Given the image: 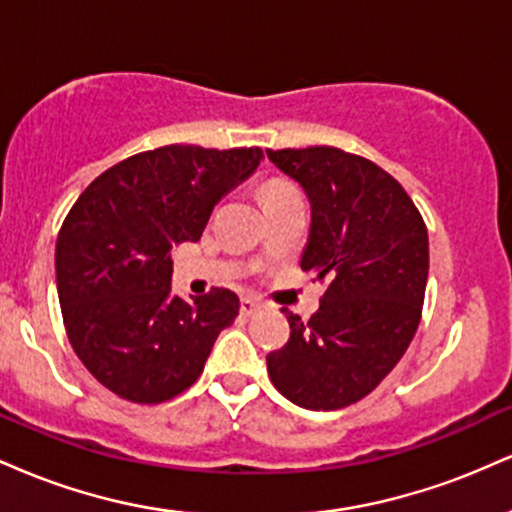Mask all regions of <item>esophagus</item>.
<instances>
[{
    "instance_id": "34e87169",
    "label": "esophagus",
    "mask_w": 512,
    "mask_h": 512,
    "mask_svg": "<svg viewBox=\"0 0 512 512\" xmlns=\"http://www.w3.org/2000/svg\"><path fill=\"white\" fill-rule=\"evenodd\" d=\"M257 310H260V301H257V298H252V296L240 298V313H243L245 317L255 315Z\"/></svg>"
}]
</instances>
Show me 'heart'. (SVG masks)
I'll return each mask as SVG.
<instances>
[{"instance_id":"1","label":"heart","mask_w":512,"mask_h":512,"mask_svg":"<svg viewBox=\"0 0 512 512\" xmlns=\"http://www.w3.org/2000/svg\"><path fill=\"white\" fill-rule=\"evenodd\" d=\"M291 192H296L291 185H286V182H276V185H272V187H269V190H267V197L291 195Z\"/></svg>"}]
</instances>
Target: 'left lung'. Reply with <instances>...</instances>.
<instances>
[{"label": "left lung", "instance_id": "8db88e82", "mask_svg": "<svg viewBox=\"0 0 512 512\" xmlns=\"http://www.w3.org/2000/svg\"><path fill=\"white\" fill-rule=\"evenodd\" d=\"M267 156L310 199L301 267L327 284L308 322L284 310L291 337L267 354L269 378L303 409L349 407L414 339L428 279L426 223L404 187L368 158L334 146Z\"/></svg>", "mask_w": 512, "mask_h": 512}]
</instances>
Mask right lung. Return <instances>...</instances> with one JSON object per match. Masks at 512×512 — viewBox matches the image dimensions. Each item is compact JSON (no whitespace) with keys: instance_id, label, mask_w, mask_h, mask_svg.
<instances>
[{"instance_id":"obj_1","label":"right lung","mask_w":512,"mask_h":512,"mask_svg":"<svg viewBox=\"0 0 512 512\" xmlns=\"http://www.w3.org/2000/svg\"><path fill=\"white\" fill-rule=\"evenodd\" d=\"M260 161V146H161L105 170L69 209L55 248L64 327L88 373L117 397L158 404L185 392L236 320L228 289L192 303L173 296L170 250L199 240L216 202Z\"/></svg>"}]
</instances>
